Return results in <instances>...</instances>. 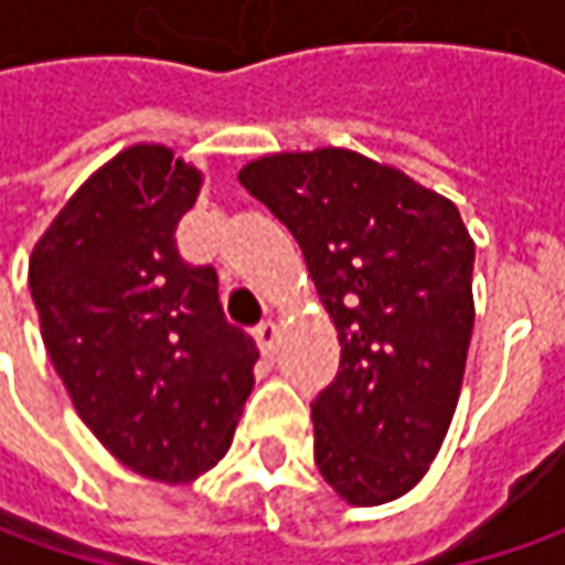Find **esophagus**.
Here are the masks:
<instances>
[{"mask_svg":"<svg viewBox=\"0 0 565 565\" xmlns=\"http://www.w3.org/2000/svg\"><path fill=\"white\" fill-rule=\"evenodd\" d=\"M254 339H257V349H260L264 355H273V349H276V339H279L276 323H273V320H264V323L254 330Z\"/></svg>","mask_w":565,"mask_h":565,"instance_id":"esophagus-1","label":"esophagus"}]
</instances>
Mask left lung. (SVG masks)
I'll return each mask as SVG.
<instances>
[{"label": "left lung", "mask_w": 565, "mask_h": 565, "mask_svg": "<svg viewBox=\"0 0 565 565\" xmlns=\"http://www.w3.org/2000/svg\"><path fill=\"white\" fill-rule=\"evenodd\" d=\"M238 182L295 235L337 327L311 405L323 481L352 507L399 500L444 446L475 327V242L449 198L345 147L270 153Z\"/></svg>", "instance_id": "1"}]
</instances>
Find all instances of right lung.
Masks as SVG:
<instances>
[{
  "label": "right lung",
  "instance_id": "1",
  "mask_svg": "<svg viewBox=\"0 0 565 565\" xmlns=\"http://www.w3.org/2000/svg\"><path fill=\"white\" fill-rule=\"evenodd\" d=\"M204 185L166 143H131L55 213L28 260L40 337L81 422L121 466L191 484L232 446L254 339L223 315L213 267L175 226Z\"/></svg>",
  "mask_w": 565,
  "mask_h": 565
}]
</instances>
